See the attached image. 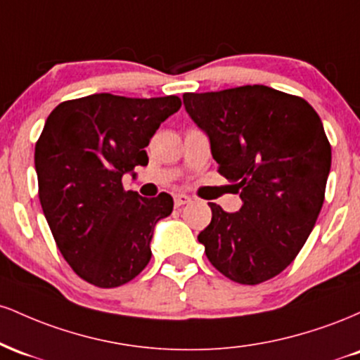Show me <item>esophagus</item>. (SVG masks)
I'll list each match as a JSON object with an SVG mask.
<instances>
[{"label": "esophagus", "mask_w": 360, "mask_h": 360, "mask_svg": "<svg viewBox=\"0 0 360 360\" xmlns=\"http://www.w3.org/2000/svg\"><path fill=\"white\" fill-rule=\"evenodd\" d=\"M188 203H191V198L186 196V194H179V193L174 194V206H176V208H179V206H184Z\"/></svg>", "instance_id": "esophagus-1"}]
</instances>
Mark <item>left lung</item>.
<instances>
[{
	"instance_id": "left-lung-1",
	"label": "left lung",
	"mask_w": 360,
	"mask_h": 360,
	"mask_svg": "<svg viewBox=\"0 0 360 360\" xmlns=\"http://www.w3.org/2000/svg\"><path fill=\"white\" fill-rule=\"evenodd\" d=\"M183 100L243 203L237 213L210 203L212 221L198 240L235 283L272 279L303 249L323 206L332 147L321 120L303 98L262 84Z\"/></svg>"
}]
</instances>
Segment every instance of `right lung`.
Here are the masks:
<instances>
[{
    "label": "right lung",
    "instance_id": "obj_1",
    "mask_svg": "<svg viewBox=\"0 0 360 360\" xmlns=\"http://www.w3.org/2000/svg\"><path fill=\"white\" fill-rule=\"evenodd\" d=\"M179 108L174 94L100 93L60 103L45 122L35 143L40 205L62 257L93 286H122L152 257L154 226L172 198L125 191L122 177L147 166L143 148Z\"/></svg>",
    "mask_w": 360,
    "mask_h": 360
}]
</instances>
